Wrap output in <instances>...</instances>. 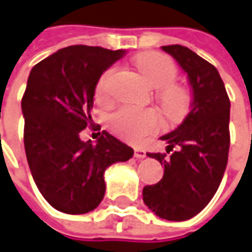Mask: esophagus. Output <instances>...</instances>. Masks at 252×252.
Masks as SVG:
<instances>
[{
  "label": "esophagus",
  "mask_w": 252,
  "mask_h": 252,
  "mask_svg": "<svg viewBox=\"0 0 252 252\" xmlns=\"http://www.w3.org/2000/svg\"><path fill=\"white\" fill-rule=\"evenodd\" d=\"M133 156H135L136 158H145V157H146V150H145V149L136 148L135 149V152H133Z\"/></svg>",
  "instance_id": "obj_1"
}]
</instances>
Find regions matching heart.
<instances>
[{
  "label": "heart",
  "mask_w": 252,
  "mask_h": 252,
  "mask_svg": "<svg viewBox=\"0 0 252 252\" xmlns=\"http://www.w3.org/2000/svg\"><path fill=\"white\" fill-rule=\"evenodd\" d=\"M135 64L145 80L157 88V99L169 119L175 120L184 116L189 106V96L182 87L172 84L178 76L175 63L161 54L148 52L139 55ZM116 71L117 67L112 66L100 76L96 85V96L99 99L109 97L110 84ZM110 126L123 139L139 143L160 129L161 119L158 113L152 109L124 106L110 116Z\"/></svg>",
  "instance_id": "1"
}]
</instances>
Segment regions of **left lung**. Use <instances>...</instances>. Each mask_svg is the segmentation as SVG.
Returning a JSON list of instances; mask_svg holds the SVG:
<instances>
[{
  "label": "left lung",
  "instance_id": "1",
  "mask_svg": "<svg viewBox=\"0 0 252 252\" xmlns=\"http://www.w3.org/2000/svg\"><path fill=\"white\" fill-rule=\"evenodd\" d=\"M188 74L193 100L182 124L160 139L171 156L148 153L164 164L160 182L143 188V201L157 217L186 220L211 201L226 169L230 100L218 70L182 45L161 47Z\"/></svg>",
  "mask_w": 252,
  "mask_h": 252
}]
</instances>
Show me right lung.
Segmentation results:
<instances>
[{
  "label": "right lung",
  "mask_w": 252,
  "mask_h": 252,
  "mask_svg": "<svg viewBox=\"0 0 252 252\" xmlns=\"http://www.w3.org/2000/svg\"><path fill=\"white\" fill-rule=\"evenodd\" d=\"M126 51L71 45L30 71L22 113L25 150L32 179L49 204L64 214H87L104 197L103 174L128 161L133 149L103 131L94 145L83 142L100 76Z\"/></svg>",
  "instance_id": "right-lung-1"
}]
</instances>
